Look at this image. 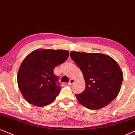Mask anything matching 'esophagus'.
Returning <instances> with one entry per match:
<instances>
[{
  "label": "esophagus",
  "instance_id": "obj_1",
  "mask_svg": "<svg viewBox=\"0 0 135 135\" xmlns=\"http://www.w3.org/2000/svg\"><path fill=\"white\" fill-rule=\"evenodd\" d=\"M74 83H75V80L73 79H71L68 82V85H72Z\"/></svg>",
  "mask_w": 135,
  "mask_h": 135
}]
</instances>
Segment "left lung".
Masks as SVG:
<instances>
[{"label": "left lung", "instance_id": "left-lung-1", "mask_svg": "<svg viewBox=\"0 0 135 135\" xmlns=\"http://www.w3.org/2000/svg\"><path fill=\"white\" fill-rule=\"evenodd\" d=\"M70 56L81 70L86 89L76 94L79 103L90 109H98L109 104L120 92L123 73L115 60L100 53L71 51Z\"/></svg>", "mask_w": 135, "mask_h": 135}]
</instances>
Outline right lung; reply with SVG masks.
Returning <instances> with one entry per match:
<instances>
[{
    "instance_id": "add662e5",
    "label": "right lung",
    "mask_w": 135,
    "mask_h": 135,
    "mask_svg": "<svg viewBox=\"0 0 135 135\" xmlns=\"http://www.w3.org/2000/svg\"><path fill=\"white\" fill-rule=\"evenodd\" d=\"M68 56L67 50L38 49L26 57L19 68L17 81L28 103L41 107L56 99L61 87L57 85L58 76L53 71Z\"/></svg>"
}]
</instances>
